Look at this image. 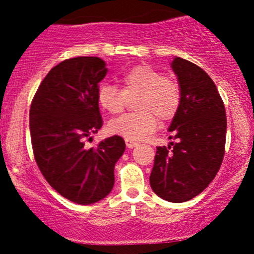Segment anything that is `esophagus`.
<instances>
[{
  "label": "esophagus",
  "mask_w": 254,
  "mask_h": 254,
  "mask_svg": "<svg viewBox=\"0 0 254 254\" xmlns=\"http://www.w3.org/2000/svg\"><path fill=\"white\" fill-rule=\"evenodd\" d=\"M125 143H127V148H132V147H135V146L139 145L136 141H134V140H129V139L125 140Z\"/></svg>",
  "instance_id": "34e87169"
}]
</instances>
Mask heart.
Instances as JSON below:
<instances>
[{"label":"heart","instance_id":"heart-1","mask_svg":"<svg viewBox=\"0 0 254 254\" xmlns=\"http://www.w3.org/2000/svg\"><path fill=\"white\" fill-rule=\"evenodd\" d=\"M122 89L103 84L98 91V102L111 114H118L134 98L136 113L124 114L109 122L108 131L129 140H140L151 134L158 119L168 122L181 106V86L175 78L163 76L150 65H136L119 77Z\"/></svg>","mask_w":254,"mask_h":254}]
</instances>
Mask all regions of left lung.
<instances>
[{"label": "left lung", "mask_w": 254, "mask_h": 254, "mask_svg": "<svg viewBox=\"0 0 254 254\" xmlns=\"http://www.w3.org/2000/svg\"><path fill=\"white\" fill-rule=\"evenodd\" d=\"M171 66L182 91L168 129L175 142L157 147L150 184L160 198L183 203L200 194L219 172L227 120L219 91L203 68L182 58Z\"/></svg>", "instance_id": "8db88e82"}]
</instances>
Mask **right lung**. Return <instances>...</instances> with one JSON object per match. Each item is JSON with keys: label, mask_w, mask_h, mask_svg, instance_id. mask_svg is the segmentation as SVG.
<instances>
[{"label": "right lung", "mask_w": 254, "mask_h": 254, "mask_svg": "<svg viewBox=\"0 0 254 254\" xmlns=\"http://www.w3.org/2000/svg\"><path fill=\"white\" fill-rule=\"evenodd\" d=\"M106 63L94 56L67 59L51 68L29 111L35 162L59 194L81 205L106 198L114 186V166L125 151L123 137L88 148L103 125L98 106Z\"/></svg>", "instance_id": "right-lung-1"}]
</instances>
